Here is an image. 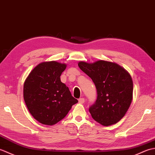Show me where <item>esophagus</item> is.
<instances>
[{
	"label": "esophagus",
	"mask_w": 155,
	"mask_h": 155,
	"mask_svg": "<svg viewBox=\"0 0 155 155\" xmlns=\"http://www.w3.org/2000/svg\"><path fill=\"white\" fill-rule=\"evenodd\" d=\"M78 103L81 104H83L84 103V98H80L78 99Z\"/></svg>",
	"instance_id": "obj_1"
}]
</instances>
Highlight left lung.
<instances>
[{
  "instance_id": "obj_1",
  "label": "left lung",
  "mask_w": 155,
  "mask_h": 155,
  "mask_svg": "<svg viewBox=\"0 0 155 155\" xmlns=\"http://www.w3.org/2000/svg\"><path fill=\"white\" fill-rule=\"evenodd\" d=\"M78 67L89 77L97 88V98L89 108L93 119L103 126L118 123L133 99V83L130 74L114 62L81 61Z\"/></svg>"
}]
</instances>
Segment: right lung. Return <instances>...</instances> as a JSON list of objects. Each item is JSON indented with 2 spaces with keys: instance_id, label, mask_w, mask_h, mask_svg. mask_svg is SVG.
I'll return each mask as SVG.
<instances>
[{
  "instance_id": "add662e5",
  "label": "right lung",
  "mask_w": 155,
  "mask_h": 155,
  "mask_svg": "<svg viewBox=\"0 0 155 155\" xmlns=\"http://www.w3.org/2000/svg\"><path fill=\"white\" fill-rule=\"evenodd\" d=\"M67 64L43 62L35 67L26 78L23 97L28 109L36 120L53 125L66 117L78 101L72 96L61 75Z\"/></svg>"
}]
</instances>
